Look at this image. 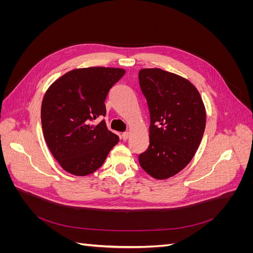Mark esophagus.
<instances>
[{"label": "esophagus", "mask_w": 253, "mask_h": 253, "mask_svg": "<svg viewBox=\"0 0 253 253\" xmlns=\"http://www.w3.org/2000/svg\"><path fill=\"white\" fill-rule=\"evenodd\" d=\"M121 137H122V139H124V140H127V139H128V137H129V133H128V132L122 133Z\"/></svg>", "instance_id": "34e87169"}]
</instances>
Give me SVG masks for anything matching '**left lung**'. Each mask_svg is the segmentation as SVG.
<instances>
[{
	"label": "left lung",
	"instance_id": "8db88e82",
	"mask_svg": "<svg viewBox=\"0 0 253 253\" xmlns=\"http://www.w3.org/2000/svg\"><path fill=\"white\" fill-rule=\"evenodd\" d=\"M139 85L150 112V144L139 154L142 169L157 179L180 172L200 147L206 110L196 87L179 76L160 70H140Z\"/></svg>",
	"mask_w": 253,
	"mask_h": 253
}]
</instances>
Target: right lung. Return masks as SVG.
I'll return each mask as SVG.
<instances>
[{
  "label": "right lung",
  "instance_id": "obj_1",
  "mask_svg": "<svg viewBox=\"0 0 253 253\" xmlns=\"http://www.w3.org/2000/svg\"><path fill=\"white\" fill-rule=\"evenodd\" d=\"M126 71L111 67H88L66 73L45 94L41 121L45 141L63 169L85 176L100 168L119 137L109 131L105 121V99Z\"/></svg>",
  "mask_w": 253,
  "mask_h": 253
}]
</instances>
